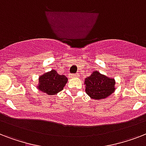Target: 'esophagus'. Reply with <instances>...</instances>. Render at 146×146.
Wrapping results in <instances>:
<instances>
[{"mask_svg":"<svg viewBox=\"0 0 146 146\" xmlns=\"http://www.w3.org/2000/svg\"><path fill=\"white\" fill-rule=\"evenodd\" d=\"M79 74H77V73H76V74H72V75H71V77L72 78H75V77H78V76H79Z\"/></svg>","mask_w":146,"mask_h":146,"instance_id":"esophagus-1","label":"esophagus"}]
</instances>
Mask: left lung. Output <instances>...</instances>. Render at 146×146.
<instances>
[{
    "instance_id": "left-lung-1",
    "label": "left lung",
    "mask_w": 146,
    "mask_h": 146,
    "mask_svg": "<svg viewBox=\"0 0 146 146\" xmlns=\"http://www.w3.org/2000/svg\"><path fill=\"white\" fill-rule=\"evenodd\" d=\"M115 80L94 70L85 79V91L89 97L95 100L104 99L115 91Z\"/></svg>"
}]
</instances>
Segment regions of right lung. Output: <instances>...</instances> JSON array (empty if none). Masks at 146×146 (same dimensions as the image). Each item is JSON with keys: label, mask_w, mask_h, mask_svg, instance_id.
<instances>
[{"label": "right lung", "mask_w": 146, "mask_h": 146, "mask_svg": "<svg viewBox=\"0 0 146 146\" xmlns=\"http://www.w3.org/2000/svg\"><path fill=\"white\" fill-rule=\"evenodd\" d=\"M67 81L66 76L60 75L56 70H51L38 77L37 89L48 96H54L64 89Z\"/></svg>", "instance_id": "add662e5"}]
</instances>
